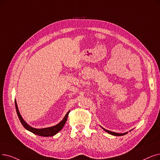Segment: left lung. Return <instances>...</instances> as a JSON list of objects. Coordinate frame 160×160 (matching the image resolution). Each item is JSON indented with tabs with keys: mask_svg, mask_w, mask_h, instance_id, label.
Instances as JSON below:
<instances>
[{
	"mask_svg": "<svg viewBox=\"0 0 160 160\" xmlns=\"http://www.w3.org/2000/svg\"><path fill=\"white\" fill-rule=\"evenodd\" d=\"M104 130H105V131H107V133H108L109 134H111L112 135H114V136H122V135H124L128 133V132H126V133H116V132H112V131H108V130H107L105 129L102 128Z\"/></svg>",
	"mask_w": 160,
	"mask_h": 160,
	"instance_id": "left-lung-1",
	"label": "left lung"
}]
</instances>
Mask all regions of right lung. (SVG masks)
<instances>
[{
  "label": "right lung",
  "mask_w": 160,
  "mask_h": 160,
  "mask_svg": "<svg viewBox=\"0 0 160 160\" xmlns=\"http://www.w3.org/2000/svg\"><path fill=\"white\" fill-rule=\"evenodd\" d=\"M15 105H16V112L18 116L19 119L22 123V124L23 125V126L31 132H32V133L36 134L37 135L39 136H42V137H52L55 135V134H57L59 131H60L62 128H63V126H65V124L67 122V118L68 116V113L70 112V110L66 114L65 116L64 117V118L58 124L55 125L54 126L52 127H50V128H42V129H37V128H34L31 126H30L29 124H27L25 121L23 119V118L21 116L19 110H18V107L17 105V102L15 100Z\"/></svg>",
  "instance_id": "1"
}]
</instances>
